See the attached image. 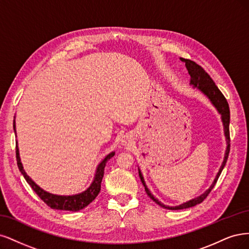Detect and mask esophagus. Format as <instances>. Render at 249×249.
I'll use <instances>...</instances> for the list:
<instances>
[{
  "mask_svg": "<svg viewBox=\"0 0 249 249\" xmlns=\"http://www.w3.org/2000/svg\"><path fill=\"white\" fill-rule=\"evenodd\" d=\"M132 140H133V135L131 133H126L122 138V143L123 145L127 146L132 142Z\"/></svg>",
  "mask_w": 249,
  "mask_h": 249,
  "instance_id": "1",
  "label": "esophagus"
}]
</instances>
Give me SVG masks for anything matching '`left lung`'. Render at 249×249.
Here are the masks:
<instances>
[{
  "instance_id": "1",
  "label": "left lung",
  "mask_w": 249,
  "mask_h": 249,
  "mask_svg": "<svg viewBox=\"0 0 249 249\" xmlns=\"http://www.w3.org/2000/svg\"><path fill=\"white\" fill-rule=\"evenodd\" d=\"M180 60L185 63V66L188 70V73L190 75V86H192V88H196V89L200 93L204 94L206 97L209 99V101L212 103V106L216 108V110L218 111V114H220L222 125H223V132H224V136H226V142H227V149H226V153H224L223 161L219 167V171H218L217 175H216L213 183L211 184V186L208 188L204 192V194L198 196L197 197H195V198L188 200V202H185L181 205L174 206V207H170V206H166V205L162 204L159 199H157L153 195H152V192L149 190V188L146 185L145 179H143L142 174L139 167L140 178H141V181L142 183L143 187H145L147 195L150 196V198L153 199L157 205L164 208V209H168V210L186 209V208L194 207L197 204L202 203L203 200L208 196V195L210 194V191L213 189V187L215 186V184H216V182H217L224 165H226V163H227V160H228L229 153H230V129H229V127H230V107H229V103H228L227 99L224 98V96L219 91L217 86L215 85V83L213 82V79L210 77V75L208 74L202 67L197 65L196 62L191 61V60H187V59H183V58H180Z\"/></svg>"
}]
</instances>
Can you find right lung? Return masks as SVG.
<instances>
[{"mask_svg":"<svg viewBox=\"0 0 249 249\" xmlns=\"http://www.w3.org/2000/svg\"><path fill=\"white\" fill-rule=\"evenodd\" d=\"M13 129L15 132V136H18L17 128H15V117L13 120ZM114 155H115V152L113 151L101 160L100 163L97 165V167H96V172H95L92 183L85 191L81 192V194L71 195V196H59V195H53V194H51V192L45 191L44 189L38 186L37 184L27 175L26 171L23 170V166L21 163L20 156H19L18 142L17 141V160H18V165L20 173L22 174L23 177H25L26 181L29 183V185L32 187V189L36 192L37 196L41 198L47 206H50L51 208H53V209H57V210L76 212L84 209L85 207H87L90 203H92L96 198V196H98L100 191L101 181L104 175V167H106L108 160L111 157H114Z\"/></svg>","mask_w":249,"mask_h":249,"instance_id":"obj_1","label":"right lung"}]
</instances>
